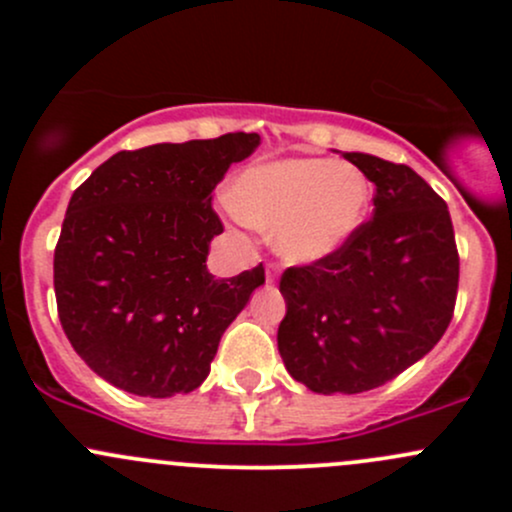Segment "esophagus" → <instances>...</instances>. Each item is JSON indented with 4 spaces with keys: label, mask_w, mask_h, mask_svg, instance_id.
I'll list each match as a JSON object with an SVG mask.
<instances>
[{
    "label": "esophagus",
    "mask_w": 512,
    "mask_h": 512,
    "mask_svg": "<svg viewBox=\"0 0 512 512\" xmlns=\"http://www.w3.org/2000/svg\"><path fill=\"white\" fill-rule=\"evenodd\" d=\"M277 277H280V265H275V262H270V265H267V282H277Z\"/></svg>",
    "instance_id": "esophagus-1"
}]
</instances>
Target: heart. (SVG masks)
Here are the masks:
<instances>
[{
  "mask_svg": "<svg viewBox=\"0 0 512 512\" xmlns=\"http://www.w3.org/2000/svg\"><path fill=\"white\" fill-rule=\"evenodd\" d=\"M369 200L366 175L332 158L252 165L232 188L237 218L275 227V247L292 262H317L342 250L364 223Z\"/></svg>",
  "mask_w": 512,
  "mask_h": 512,
  "instance_id": "heart-1",
  "label": "heart"
}]
</instances>
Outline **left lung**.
Wrapping results in <instances>:
<instances>
[{
    "label": "left lung",
    "instance_id": "1",
    "mask_svg": "<svg viewBox=\"0 0 512 512\" xmlns=\"http://www.w3.org/2000/svg\"><path fill=\"white\" fill-rule=\"evenodd\" d=\"M371 183L374 218L312 265L287 267L277 347L317 394H361L426 356L453 317L458 250L441 195L404 163L344 153Z\"/></svg>",
    "mask_w": 512,
    "mask_h": 512
}]
</instances>
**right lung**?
I'll return each mask as SVG.
<instances>
[{
  "label": "right lung",
  "instance_id": "1",
  "mask_svg": "<svg viewBox=\"0 0 512 512\" xmlns=\"http://www.w3.org/2000/svg\"><path fill=\"white\" fill-rule=\"evenodd\" d=\"M257 133L121 151L74 190L54 250L61 327L101 379L151 399L198 389L265 267L215 280L213 190Z\"/></svg>",
  "mask_w": 512,
  "mask_h": 512
}]
</instances>
